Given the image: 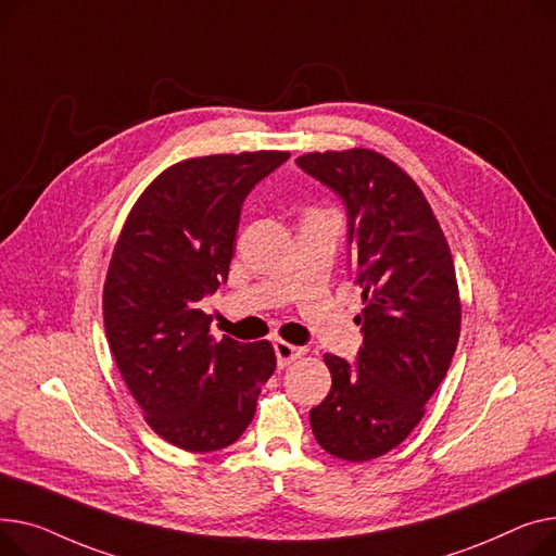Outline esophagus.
<instances>
[{"instance_id": "obj_1", "label": "esophagus", "mask_w": 556, "mask_h": 556, "mask_svg": "<svg viewBox=\"0 0 556 556\" xmlns=\"http://www.w3.org/2000/svg\"><path fill=\"white\" fill-rule=\"evenodd\" d=\"M274 350H276V356H278V366L285 368L289 366L291 362H296V358H301L305 354V348H299V345H291L282 339L274 341Z\"/></svg>"}]
</instances>
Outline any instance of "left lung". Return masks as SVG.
Returning a JSON list of instances; mask_svg holds the SVG:
<instances>
[{"instance_id":"left-lung-1","label":"left lung","mask_w":556,"mask_h":556,"mask_svg":"<svg viewBox=\"0 0 556 556\" xmlns=\"http://www.w3.org/2000/svg\"><path fill=\"white\" fill-rule=\"evenodd\" d=\"M299 166L348 208L354 282L362 287L364 345L356 366L323 354L332 388L309 421L334 458L366 463L402 444L424 417L460 339L453 257L419 186L368 150L309 152Z\"/></svg>"}]
</instances>
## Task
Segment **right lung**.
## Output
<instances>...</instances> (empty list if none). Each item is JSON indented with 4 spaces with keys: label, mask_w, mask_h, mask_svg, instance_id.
Returning a JSON list of instances; mask_svg holds the SVG:
<instances>
[{
    "label": "right lung",
    "mask_w": 556,
    "mask_h": 556,
    "mask_svg": "<svg viewBox=\"0 0 556 556\" xmlns=\"http://www.w3.org/2000/svg\"><path fill=\"white\" fill-rule=\"evenodd\" d=\"M289 152L184 159L129 211L103 287L105 334L148 427L208 453L233 444L276 370L269 341H215L200 301L228 278L242 202Z\"/></svg>",
    "instance_id": "add662e5"
}]
</instances>
